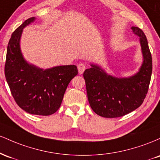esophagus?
I'll use <instances>...</instances> for the list:
<instances>
[{
  "label": "esophagus",
  "instance_id": "obj_1",
  "mask_svg": "<svg viewBox=\"0 0 160 160\" xmlns=\"http://www.w3.org/2000/svg\"><path fill=\"white\" fill-rule=\"evenodd\" d=\"M78 72L80 74H82V73L84 72V71H85L86 69V65H84V64H79L78 65Z\"/></svg>",
  "mask_w": 160,
  "mask_h": 160
}]
</instances>
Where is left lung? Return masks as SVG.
I'll list each match as a JSON object with an SVG mask.
<instances>
[{
    "mask_svg": "<svg viewBox=\"0 0 160 160\" xmlns=\"http://www.w3.org/2000/svg\"><path fill=\"white\" fill-rule=\"evenodd\" d=\"M139 38L143 62L138 71L129 77L108 74L98 64L90 63L85 70L86 92L90 107L96 114L106 118L122 117L140 107L144 102L152 74V57L148 40L138 27L131 28Z\"/></svg>",
    "mask_w": 160,
    "mask_h": 160,
    "instance_id": "left-lung-1",
    "label": "left lung"
}]
</instances>
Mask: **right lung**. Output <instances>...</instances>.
Here are the masks:
<instances>
[{
	"label": "right lung",
	"mask_w": 160,
	"mask_h": 160,
	"mask_svg": "<svg viewBox=\"0 0 160 160\" xmlns=\"http://www.w3.org/2000/svg\"><path fill=\"white\" fill-rule=\"evenodd\" d=\"M35 20V17L25 20L12 34L4 72L11 93L22 109L31 114L48 116L60 108L66 89L78 71L74 65L43 69L27 62L20 40L23 29Z\"/></svg>",
	"instance_id": "obj_1"
}]
</instances>
